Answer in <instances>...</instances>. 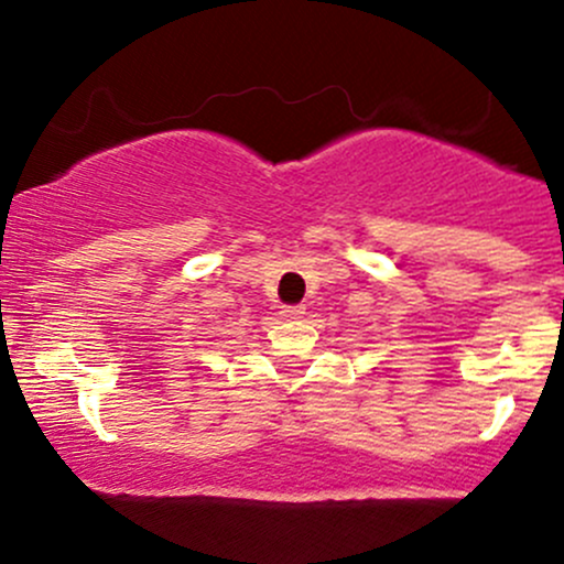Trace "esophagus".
<instances>
[{
    "label": "esophagus",
    "mask_w": 564,
    "mask_h": 564,
    "mask_svg": "<svg viewBox=\"0 0 564 564\" xmlns=\"http://www.w3.org/2000/svg\"><path fill=\"white\" fill-rule=\"evenodd\" d=\"M281 315L286 321H300L304 315V307H302V304H286V307L281 310Z\"/></svg>",
    "instance_id": "34e87169"
}]
</instances>
